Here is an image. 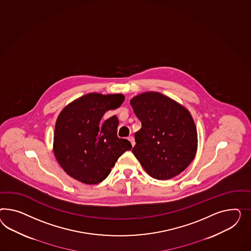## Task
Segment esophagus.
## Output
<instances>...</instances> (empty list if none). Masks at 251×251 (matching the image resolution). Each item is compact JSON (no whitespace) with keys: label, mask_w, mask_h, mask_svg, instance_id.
Segmentation results:
<instances>
[{"label":"esophagus","mask_w":251,"mask_h":251,"mask_svg":"<svg viewBox=\"0 0 251 251\" xmlns=\"http://www.w3.org/2000/svg\"><path fill=\"white\" fill-rule=\"evenodd\" d=\"M128 140H129V142L131 143V145H132V146H134V145H135V141H134L133 136H129V137H128Z\"/></svg>","instance_id":"1"}]
</instances>
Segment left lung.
Instances as JSON below:
<instances>
[{"label":"left lung","instance_id":"1","mask_svg":"<svg viewBox=\"0 0 251 251\" xmlns=\"http://www.w3.org/2000/svg\"><path fill=\"white\" fill-rule=\"evenodd\" d=\"M130 105L142 128L135 133L132 152L147 174L158 180L180 175L197 151L196 124L189 111L159 92H145Z\"/></svg>","mask_w":251,"mask_h":251}]
</instances>
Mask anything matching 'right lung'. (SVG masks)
<instances>
[{
	"mask_svg": "<svg viewBox=\"0 0 251 251\" xmlns=\"http://www.w3.org/2000/svg\"><path fill=\"white\" fill-rule=\"evenodd\" d=\"M124 100L122 94L88 93L63 108L55 122L53 150L68 176L87 184L101 183L119 157L131 149L128 140L117 135V116L101 120Z\"/></svg>",
	"mask_w": 251,
	"mask_h": 251,
	"instance_id": "right-lung-1",
	"label": "right lung"
}]
</instances>
